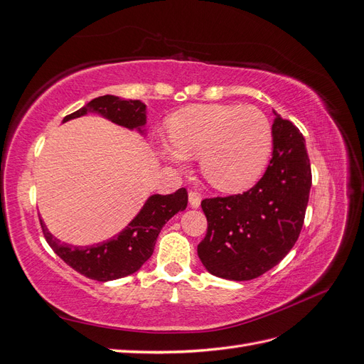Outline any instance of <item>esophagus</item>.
Here are the masks:
<instances>
[{
  "label": "esophagus",
  "instance_id": "34e87169",
  "mask_svg": "<svg viewBox=\"0 0 364 364\" xmlns=\"http://www.w3.org/2000/svg\"><path fill=\"white\" fill-rule=\"evenodd\" d=\"M188 200H190L191 208H199L200 206V196L197 194L196 191L188 193Z\"/></svg>",
  "mask_w": 364,
  "mask_h": 364
}]
</instances>
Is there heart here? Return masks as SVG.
Returning <instances> with one entry per match:
<instances>
[{
  "mask_svg": "<svg viewBox=\"0 0 364 364\" xmlns=\"http://www.w3.org/2000/svg\"><path fill=\"white\" fill-rule=\"evenodd\" d=\"M168 132L171 142H161V156L179 168L200 158L203 178L228 193L255 183L273 149L270 119L255 106H188L170 118Z\"/></svg>",
  "mask_w": 364,
  "mask_h": 364,
  "instance_id": "heart-1",
  "label": "heart"
}]
</instances>
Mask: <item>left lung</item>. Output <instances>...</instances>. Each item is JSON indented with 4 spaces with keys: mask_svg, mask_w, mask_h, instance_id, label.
Segmentation results:
<instances>
[{
    "mask_svg": "<svg viewBox=\"0 0 364 364\" xmlns=\"http://www.w3.org/2000/svg\"><path fill=\"white\" fill-rule=\"evenodd\" d=\"M274 115L273 155L257 185L243 194L202 200L208 230L197 253L214 277L255 279L299 238L311 188L310 158L299 129Z\"/></svg>",
    "mask_w": 364,
    "mask_h": 364,
    "instance_id": "1",
    "label": "left lung"
}]
</instances>
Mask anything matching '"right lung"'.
<instances>
[{"label": "right lung", "instance_id": "right-lung-1", "mask_svg": "<svg viewBox=\"0 0 364 364\" xmlns=\"http://www.w3.org/2000/svg\"><path fill=\"white\" fill-rule=\"evenodd\" d=\"M90 112L100 114L112 123L127 129H138L146 126V105L139 100H123L115 95H103L94 98L79 111L63 118L70 121L73 118L83 117ZM188 203V193L179 188L173 194H153L149 197L138 215L132 220L114 238L97 243L92 246H71L62 243L48 232L47 226L41 220V228L50 247L58 255L79 272L83 277L100 282L114 281L129 277L141 269L153 253L156 238L164 225L168 220L183 211Z\"/></svg>", "mask_w": 364, "mask_h": 364}]
</instances>
